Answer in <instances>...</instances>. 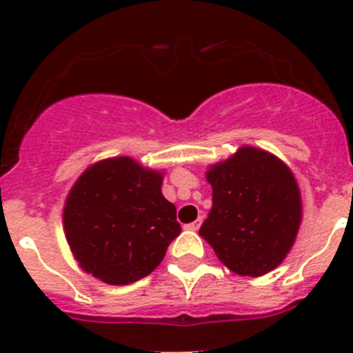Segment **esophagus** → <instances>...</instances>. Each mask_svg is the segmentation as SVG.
<instances>
[{
    "label": "esophagus",
    "mask_w": 353,
    "mask_h": 353,
    "mask_svg": "<svg viewBox=\"0 0 353 353\" xmlns=\"http://www.w3.org/2000/svg\"><path fill=\"white\" fill-rule=\"evenodd\" d=\"M199 224H201V217H198V219L194 221V223H191V224H187V230H192V232H196V230H198L199 228Z\"/></svg>",
    "instance_id": "1"
}]
</instances>
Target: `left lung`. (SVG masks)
<instances>
[{
	"instance_id": "1",
	"label": "left lung",
	"mask_w": 353,
	"mask_h": 353,
	"mask_svg": "<svg viewBox=\"0 0 353 353\" xmlns=\"http://www.w3.org/2000/svg\"><path fill=\"white\" fill-rule=\"evenodd\" d=\"M212 210L199 235L228 269L258 277L281 263L302 219L297 180L276 155L242 146L207 171Z\"/></svg>"
}]
</instances>
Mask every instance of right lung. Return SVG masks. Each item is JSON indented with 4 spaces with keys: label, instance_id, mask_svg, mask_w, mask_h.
I'll use <instances>...</instances> for the list:
<instances>
[{
    "label": "right lung",
    "instance_id": "right-lung-1",
    "mask_svg": "<svg viewBox=\"0 0 353 353\" xmlns=\"http://www.w3.org/2000/svg\"><path fill=\"white\" fill-rule=\"evenodd\" d=\"M161 185L162 173L130 157L104 159L81 174L65 201L63 230L84 272L130 285L157 269L182 232Z\"/></svg>",
    "mask_w": 353,
    "mask_h": 353
}]
</instances>
